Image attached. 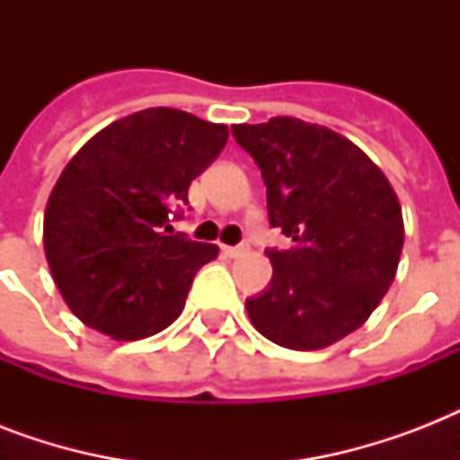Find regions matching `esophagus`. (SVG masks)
Instances as JSON below:
<instances>
[{"mask_svg":"<svg viewBox=\"0 0 460 460\" xmlns=\"http://www.w3.org/2000/svg\"><path fill=\"white\" fill-rule=\"evenodd\" d=\"M248 251V245H222V252L226 255V258H238V255H243V252Z\"/></svg>","mask_w":460,"mask_h":460,"instance_id":"34e87169","label":"esophagus"}]
</instances>
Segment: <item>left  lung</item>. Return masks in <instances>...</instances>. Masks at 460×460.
I'll return each instance as SVG.
<instances>
[{"mask_svg": "<svg viewBox=\"0 0 460 460\" xmlns=\"http://www.w3.org/2000/svg\"><path fill=\"white\" fill-rule=\"evenodd\" d=\"M267 186V217L291 238L270 248L272 281L245 301L252 327L284 349H327L389 291L401 248L399 198L379 166L324 126L294 117L231 126Z\"/></svg>", "mask_w": 460, "mask_h": 460, "instance_id": "8db88e82", "label": "left lung"}]
</instances>
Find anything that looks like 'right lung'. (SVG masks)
I'll return each mask as SVG.
<instances>
[{
  "label": "right lung",
  "instance_id": "right-lung-1",
  "mask_svg": "<svg viewBox=\"0 0 460 460\" xmlns=\"http://www.w3.org/2000/svg\"><path fill=\"white\" fill-rule=\"evenodd\" d=\"M224 124L153 107L93 136L45 209V255L66 305L88 327L138 341L169 327L195 272L219 248L173 231L188 186L226 146Z\"/></svg>",
  "mask_w": 460,
  "mask_h": 460
}]
</instances>
